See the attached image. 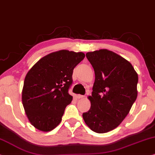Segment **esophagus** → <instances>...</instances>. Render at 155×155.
<instances>
[{
  "instance_id": "1",
  "label": "esophagus",
  "mask_w": 155,
  "mask_h": 155,
  "mask_svg": "<svg viewBox=\"0 0 155 155\" xmlns=\"http://www.w3.org/2000/svg\"><path fill=\"white\" fill-rule=\"evenodd\" d=\"M78 98H84V96L83 95H80V94H78V95L77 96Z\"/></svg>"
}]
</instances>
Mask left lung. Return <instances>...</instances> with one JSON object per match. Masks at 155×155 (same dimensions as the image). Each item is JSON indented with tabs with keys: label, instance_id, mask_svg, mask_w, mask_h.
Returning a JSON list of instances; mask_svg holds the SVG:
<instances>
[{
	"label": "left lung",
	"instance_id": "1",
	"mask_svg": "<svg viewBox=\"0 0 155 155\" xmlns=\"http://www.w3.org/2000/svg\"><path fill=\"white\" fill-rule=\"evenodd\" d=\"M86 57L95 73L89 111L82 114L89 129L98 134L115 129L129 114L137 98L138 74L131 63L106 49Z\"/></svg>",
	"mask_w": 155,
	"mask_h": 155
}]
</instances>
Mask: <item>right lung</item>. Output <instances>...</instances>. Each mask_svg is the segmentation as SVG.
Returning <instances> with one entry per match:
<instances>
[{"mask_svg":"<svg viewBox=\"0 0 155 155\" xmlns=\"http://www.w3.org/2000/svg\"><path fill=\"white\" fill-rule=\"evenodd\" d=\"M85 57L83 52L62 50L41 58L26 74L22 104L35 129L48 132L61 122L73 96L68 94L73 69Z\"/></svg>","mask_w":155,"mask_h":155,"instance_id":"add662e5","label":"right lung"}]
</instances>
